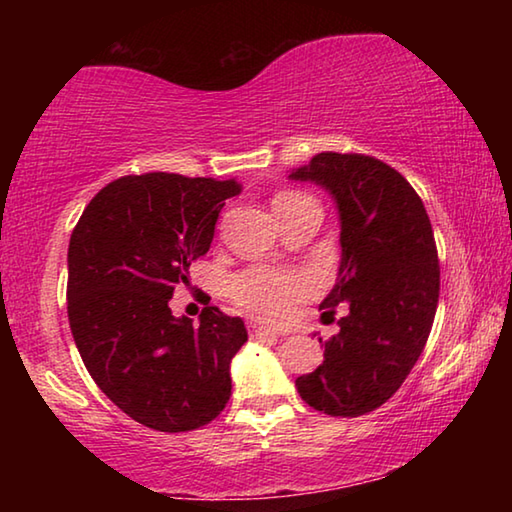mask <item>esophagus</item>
<instances>
[{
	"mask_svg": "<svg viewBox=\"0 0 512 512\" xmlns=\"http://www.w3.org/2000/svg\"><path fill=\"white\" fill-rule=\"evenodd\" d=\"M248 327H250V334H253V336H273V339H277V336L284 334V332H275V329H271V327L259 325V323H255V320H250Z\"/></svg>",
	"mask_w": 512,
	"mask_h": 512,
	"instance_id": "esophagus-1",
	"label": "esophagus"
}]
</instances>
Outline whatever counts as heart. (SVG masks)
I'll use <instances>...</instances> for the list:
<instances>
[{
	"instance_id": "obj_1",
	"label": "heart",
	"mask_w": 512,
	"mask_h": 512,
	"mask_svg": "<svg viewBox=\"0 0 512 512\" xmlns=\"http://www.w3.org/2000/svg\"><path fill=\"white\" fill-rule=\"evenodd\" d=\"M300 201H311L307 194L287 192L280 194L273 201V207L293 205ZM309 280L302 275H291L273 268H248L244 273H237L230 280V296L253 314H259L271 320H282L293 314L298 302L309 293Z\"/></svg>"
}]
</instances>
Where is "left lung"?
Instances as JSON below:
<instances>
[{
	"mask_svg": "<svg viewBox=\"0 0 512 512\" xmlns=\"http://www.w3.org/2000/svg\"><path fill=\"white\" fill-rule=\"evenodd\" d=\"M289 180L334 198L341 262L318 309L323 320L345 311L341 332L318 339L323 363L296 388L311 409L357 418L393 397L429 339L440 291L431 221L409 180L370 155L318 153Z\"/></svg>",
	"mask_w": 512,
	"mask_h": 512,
	"instance_id": "1",
	"label": "left lung"
}]
</instances>
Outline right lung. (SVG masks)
Returning <instances> with one entry per match:
<instances>
[{
	"label": "right lung",
	"mask_w": 512,
	"mask_h": 512,
	"mask_svg": "<svg viewBox=\"0 0 512 512\" xmlns=\"http://www.w3.org/2000/svg\"><path fill=\"white\" fill-rule=\"evenodd\" d=\"M235 178L124 176L85 207L67 250V316L85 368L128 418L155 431L212 422L232 395L244 320L205 307L194 325L169 300L210 250Z\"/></svg>",
	"instance_id": "obj_1"
}]
</instances>
